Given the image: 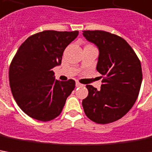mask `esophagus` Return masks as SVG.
<instances>
[{"label":"esophagus","mask_w":152,"mask_h":152,"mask_svg":"<svg viewBox=\"0 0 152 152\" xmlns=\"http://www.w3.org/2000/svg\"><path fill=\"white\" fill-rule=\"evenodd\" d=\"M83 84H81V83H78V82H76V87H83Z\"/></svg>","instance_id":"esophagus-1"}]
</instances>
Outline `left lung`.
I'll use <instances>...</instances> for the list:
<instances>
[{
	"mask_svg": "<svg viewBox=\"0 0 152 152\" xmlns=\"http://www.w3.org/2000/svg\"><path fill=\"white\" fill-rule=\"evenodd\" d=\"M83 37L99 49L96 66L104 76L97 90L86 85L88 94L83 99L87 116L98 124L120 120L134 105L142 82L139 58L125 39L104 31H83Z\"/></svg>",
	"mask_w": 152,
	"mask_h": 152,
	"instance_id": "8db88e82",
	"label": "left lung"
}]
</instances>
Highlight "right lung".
<instances>
[{
    "label": "right lung",
    "mask_w": 152,
    "mask_h": 152,
    "mask_svg": "<svg viewBox=\"0 0 152 152\" xmlns=\"http://www.w3.org/2000/svg\"><path fill=\"white\" fill-rule=\"evenodd\" d=\"M78 31H43L29 37L17 50L9 70L13 97L28 116L48 121L58 116L75 81L60 82L52 69L59 66L64 49Z\"/></svg>",
    "instance_id": "add662e5"
}]
</instances>
